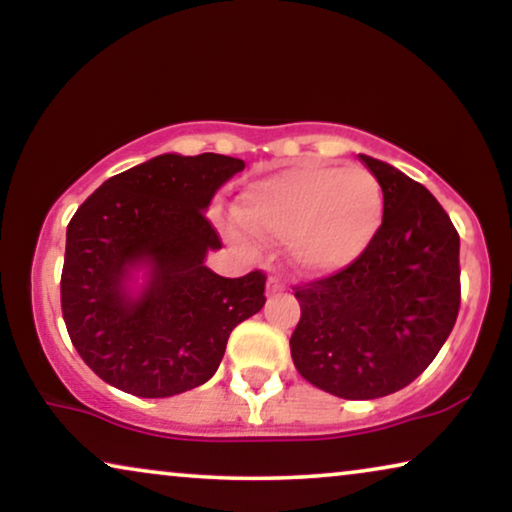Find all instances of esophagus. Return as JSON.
Segmentation results:
<instances>
[{"instance_id": "obj_1", "label": "esophagus", "mask_w": 512, "mask_h": 512, "mask_svg": "<svg viewBox=\"0 0 512 512\" xmlns=\"http://www.w3.org/2000/svg\"><path fill=\"white\" fill-rule=\"evenodd\" d=\"M284 289H286V286H284V282L277 275H272L268 279V296H277V293H282Z\"/></svg>"}]
</instances>
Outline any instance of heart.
I'll return each mask as SVG.
<instances>
[{
    "mask_svg": "<svg viewBox=\"0 0 512 512\" xmlns=\"http://www.w3.org/2000/svg\"><path fill=\"white\" fill-rule=\"evenodd\" d=\"M382 184L366 167L303 163L247 186L240 216L256 233L289 240L298 268L345 270L370 249L384 223Z\"/></svg>",
    "mask_w": 512,
    "mask_h": 512,
    "instance_id": "1",
    "label": "heart"
}]
</instances>
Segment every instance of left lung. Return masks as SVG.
<instances>
[{
	"label": "left lung",
	"mask_w": 512,
	"mask_h": 512,
	"mask_svg": "<svg viewBox=\"0 0 512 512\" xmlns=\"http://www.w3.org/2000/svg\"><path fill=\"white\" fill-rule=\"evenodd\" d=\"M384 223L370 249L331 277L293 286L300 321L291 335L298 373L347 401L408 387L436 359L459 314V233L415 179L370 156Z\"/></svg>",
	"instance_id": "1"
}]
</instances>
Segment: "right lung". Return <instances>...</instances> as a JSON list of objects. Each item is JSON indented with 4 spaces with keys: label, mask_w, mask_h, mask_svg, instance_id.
I'll list each match as a JSON object with an SVG mask.
<instances>
[{
    "label": "right lung",
    "mask_w": 512,
    "mask_h": 512,
    "mask_svg": "<svg viewBox=\"0 0 512 512\" xmlns=\"http://www.w3.org/2000/svg\"><path fill=\"white\" fill-rule=\"evenodd\" d=\"M244 160L163 153L104 181L67 226L62 319L97 377L167 398L216 373L228 338L265 303L261 270L228 279L205 265L221 237L205 216ZM147 270L142 292L131 272Z\"/></svg>",
    "instance_id": "add662e5"
}]
</instances>
